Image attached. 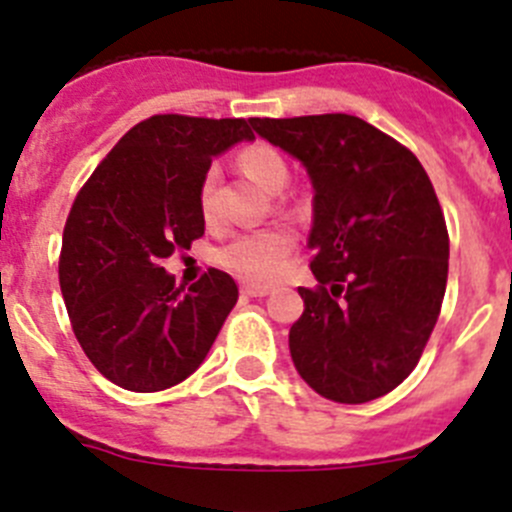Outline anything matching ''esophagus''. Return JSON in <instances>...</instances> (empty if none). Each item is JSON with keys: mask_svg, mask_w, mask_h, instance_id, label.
I'll return each mask as SVG.
<instances>
[{"mask_svg": "<svg viewBox=\"0 0 512 512\" xmlns=\"http://www.w3.org/2000/svg\"><path fill=\"white\" fill-rule=\"evenodd\" d=\"M242 293L250 298H262L270 293V285H262V283H245L242 285Z\"/></svg>", "mask_w": 512, "mask_h": 512, "instance_id": "1", "label": "esophagus"}]
</instances>
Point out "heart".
Returning <instances> with one entry per match:
<instances>
[{
    "mask_svg": "<svg viewBox=\"0 0 512 512\" xmlns=\"http://www.w3.org/2000/svg\"><path fill=\"white\" fill-rule=\"evenodd\" d=\"M237 165L247 178H252L265 191H280L290 176L283 155L267 142H252V145L242 147L237 155ZM214 191L216 170L211 168L206 170L199 186V209L206 222H211V216H214ZM293 242H296L293 232L285 227L255 229V232L237 234L224 242L216 252V260L242 278L270 280L283 267L285 257L293 250Z\"/></svg>",
    "mask_w": 512,
    "mask_h": 512,
    "instance_id": "b5f03b06",
    "label": "heart"
}]
</instances>
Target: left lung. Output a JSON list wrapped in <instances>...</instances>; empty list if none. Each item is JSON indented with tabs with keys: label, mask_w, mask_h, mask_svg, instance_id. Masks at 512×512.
<instances>
[{
	"label": "left lung",
	"mask_w": 512,
	"mask_h": 512,
	"mask_svg": "<svg viewBox=\"0 0 512 512\" xmlns=\"http://www.w3.org/2000/svg\"><path fill=\"white\" fill-rule=\"evenodd\" d=\"M250 124L301 160L313 186L319 285L298 288L293 365L334 403L380 398L411 375L441 313L449 232L434 186L408 147L352 114Z\"/></svg>",
	"instance_id": "1"
}]
</instances>
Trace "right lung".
I'll return each instance as SVG.
<instances>
[{
	"instance_id": "obj_1",
	"label": "right lung",
	"mask_w": 512,
	"mask_h": 512,
	"mask_svg": "<svg viewBox=\"0 0 512 512\" xmlns=\"http://www.w3.org/2000/svg\"><path fill=\"white\" fill-rule=\"evenodd\" d=\"M255 140L247 119L155 114L135 124L78 191L58 278L91 365L132 393L173 388L199 370L239 298L211 267L191 288L163 260L204 234L199 186L211 158Z\"/></svg>"
}]
</instances>
